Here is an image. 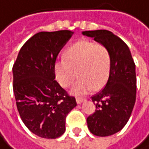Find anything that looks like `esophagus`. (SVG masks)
<instances>
[{
  "instance_id": "34e87169",
  "label": "esophagus",
  "mask_w": 149,
  "mask_h": 149,
  "mask_svg": "<svg viewBox=\"0 0 149 149\" xmlns=\"http://www.w3.org/2000/svg\"><path fill=\"white\" fill-rule=\"evenodd\" d=\"M85 100H86V99H84V98H79V97H78V98L76 99V101H77L78 104H81V103L84 102Z\"/></svg>"
}]
</instances>
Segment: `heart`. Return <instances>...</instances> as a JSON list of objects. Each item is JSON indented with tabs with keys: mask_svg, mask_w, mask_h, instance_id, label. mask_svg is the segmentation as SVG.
Wrapping results in <instances>:
<instances>
[{
	"mask_svg": "<svg viewBox=\"0 0 149 149\" xmlns=\"http://www.w3.org/2000/svg\"><path fill=\"white\" fill-rule=\"evenodd\" d=\"M63 59L54 64V73L58 84L69 87L77 78L79 81L72 93L82 95L93 89L99 91L107 83L112 66L108 48L90 40H80L63 51Z\"/></svg>",
	"mask_w": 149,
	"mask_h": 149,
	"instance_id": "b5f03b06",
	"label": "heart"
}]
</instances>
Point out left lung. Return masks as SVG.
<instances>
[{
    "mask_svg": "<svg viewBox=\"0 0 149 149\" xmlns=\"http://www.w3.org/2000/svg\"><path fill=\"white\" fill-rule=\"evenodd\" d=\"M83 35L106 45L111 53L110 78L100 93L92 97L95 112L87 126L97 136H109L120 131L128 121L136 99L135 63L128 46L109 30H88Z\"/></svg>",
    "mask_w": 149,
    "mask_h": 149,
    "instance_id": "8db88e82",
    "label": "left lung"
}]
</instances>
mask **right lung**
<instances>
[{
	"instance_id": "add662e5",
	"label": "right lung",
	"mask_w": 149,
	"mask_h": 149,
	"mask_svg": "<svg viewBox=\"0 0 149 149\" xmlns=\"http://www.w3.org/2000/svg\"><path fill=\"white\" fill-rule=\"evenodd\" d=\"M73 35L70 30L39 32L21 48L13 65V90L24 125L36 135L56 139L65 131L67 114L75 97L55 80L54 64Z\"/></svg>"
}]
</instances>
